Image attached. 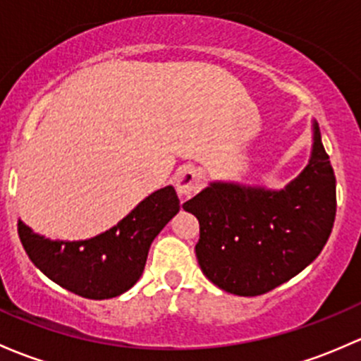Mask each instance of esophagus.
I'll list each match as a JSON object with an SVG mask.
<instances>
[{
	"instance_id": "1",
	"label": "esophagus",
	"mask_w": 361,
	"mask_h": 361,
	"mask_svg": "<svg viewBox=\"0 0 361 361\" xmlns=\"http://www.w3.org/2000/svg\"><path fill=\"white\" fill-rule=\"evenodd\" d=\"M202 185V174L197 169L183 168L176 174V190L180 195H192Z\"/></svg>"
}]
</instances>
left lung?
Segmentation results:
<instances>
[{
	"mask_svg": "<svg viewBox=\"0 0 361 361\" xmlns=\"http://www.w3.org/2000/svg\"><path fill=\"white\" fill-rule=\"evenodd\" d=\"M306 168L283 188L211 181L183 204L200 225V270L219 289L259 295L317 259L336 219V176L313 121Z\"/></svg>",
	"mask_w": 361,
	"mask_h": 361,
	"instance_id": "1",
	"label": "left lung"
}]
</instances>
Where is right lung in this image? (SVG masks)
Masks as SVG:
<instances>
[{"label":"right lung","mask_w":361,"mask_h":361,"mask_svg":"<svg viewBox=\"0 0 361 361\" xmlns=\"http://www.w3.org/2000/svg\"><path fill=\"white\" fill-rule=\"evenodd\" d=\"M178 211L180 200L168 185L145 197L112 228L85 240H53L22 219L17 230L29 259L48 279L81 298L111 299L138 282L152 242Z\"/></svg>","instance_id":"obj_1"}]
</instances>
